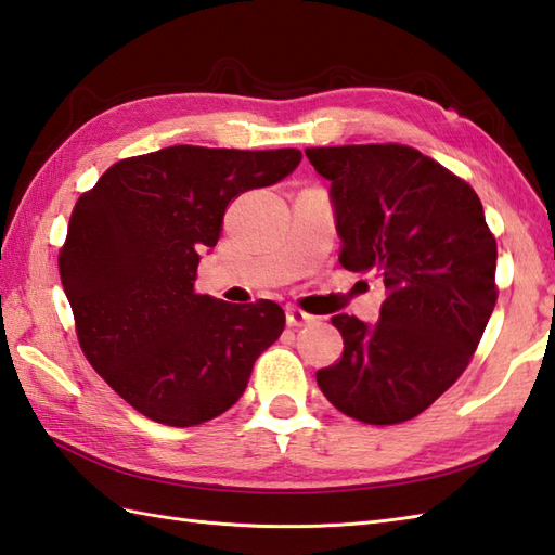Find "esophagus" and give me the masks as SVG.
<instances>
[{
    "instance_id": "34e87169",
    "label": "esophagus",
    "mask_w": 555,
    "mask_h": 555,
    "mask_svg": "<svg viewBox=\"0 0 555 555\" xmlns=\"http://www.w3.org/2000/svg\"><path fill=\"white\" fill-rule=\"evenodd\" d=\"M285 321H287L289 327H301V325L313 323L315 319H313L311 313L301 311V309H297V307H287V309H285Z\"/></svg>"
}]
</instances>
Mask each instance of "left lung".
<instances>
[{
  "mask_svg": "<svg viewBox=\"0 0 555 555\" xmlns=\"http://www.w3.org/2000/svg\"><path fill=\"white\" fill-rule=\"evenodd\" d=\"M331 179L340 266L383 278L380 319L337 313L343 357L315 373L343 414L373 426L414 420L477 352L495 285V236L465 179L402 143L304 151Z\"/></svg>",
  "mask_w": 555,
  "mask_h": 555,
  "instance_id": "obj_1",
  "label": "left lung"
}]
</instances>
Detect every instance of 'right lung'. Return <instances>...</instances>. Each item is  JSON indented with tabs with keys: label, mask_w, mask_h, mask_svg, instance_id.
Returning a JSON list of instances; mask_svg holds the SVG:
<instances>
[{
	"label": "right lung",
	"mask_w": 555,
	"mask_h": 555,
	"mask_svg": "<svg viewBox=\"0 0 555 555\" xmlns=\"http://www.w3.org/2000/svg\"><path fill=\"white\" fill-rule=\"evenodd\" d=\"M297 149L203 145L124 157L76 201L60 275L86 359L135 412L165 426L210 422L242 398L285 311L194 289L230 203L280 182Z\"/></svg>",
	"instance_id": "right-lung-1"
}]
</instances>
